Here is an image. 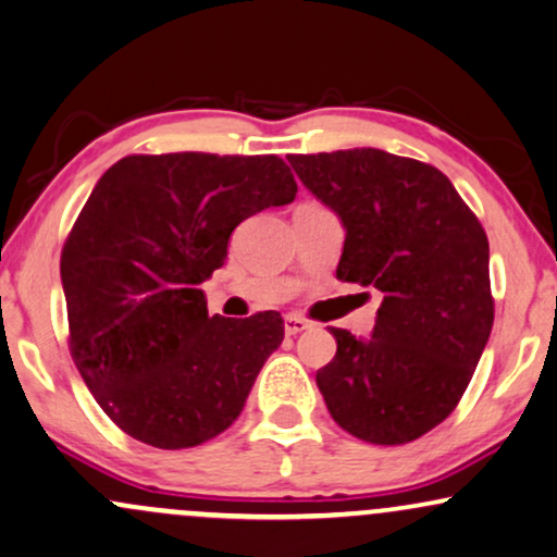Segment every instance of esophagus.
Listing matches in <instances>:
<instances>
[{"label": "esophagus", "instance_id": "1", "mask_svg": "<svg viewBox=\"0 0 557 557\" xmlns=\"http://www.w3.org/2000/svg\"><path fill=\"white\" fill-rule=\"evenodd\" d=\"M284 331H286V335H299V333L310 331V322L297 318V314H286V318H284Z\"/></svg>", "mask_w": 557, "mask_h": 557}]
</instances>
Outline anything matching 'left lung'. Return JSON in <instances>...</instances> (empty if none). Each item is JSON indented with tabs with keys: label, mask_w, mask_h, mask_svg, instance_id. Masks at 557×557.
Returning <instances> with one entry per match:
<instances>
[{
	"label": "left lung",
	"mask_w": 557,
	"mask_h": 557,
	"mask_svg": "<svg viewBox=\"0 0 557 557\" xmlns=\"http://www.w3.org/2000/svg\"><path fill=\"white\" fill-rule=\"evenodd\" d=\"M286 160L346 230L335 276L382 292L369 338L331 327L327 410L369 444L413 442L455 410L488 343V237L431 164L372 147Z\"/></svg>",
	"instance_id": "left-lung-1"
}]
</instances>
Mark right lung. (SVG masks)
<instances>
[{
    "instance_id": "obj_1",
    "label": "right lung",
    "mask_w": 557,
    "mask_h": 557,
    "mask_svg": "<svg viewBox=\"0 0 557 557\" xmlns=\"http://www.w3.org/2000/svg\"><path fill=\"white\" fill-rule=\"evenodd\" d=\"M294 196L273 154H134L95 183L61 252V286L74 363L128 436L185 449L243 413L284 320L211 318L201 284L239 222Z\"/></svg>"
}]
</instances>
